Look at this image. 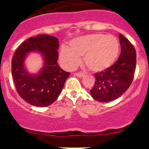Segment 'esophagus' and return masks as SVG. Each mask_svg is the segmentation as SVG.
I'll return each mask as SVG.
<instances>
[{
  "label": "esophagus",
  "instance_id": "1",
  "mask_svg": "<svg viewBox=\"0 0 149 149\" xmlns=\"http://www.w3.org/2000/svg\"><path fill=\"white\" fill-rule=\"evenodd\" d=\"M74 75L77 76V77H80V78H81V77H84V73H75V74H74Z\"/></svg>",
  "mask_w": 149,
  "mask_h": 149
}]
</instances>
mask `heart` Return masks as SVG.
Returning <instances> with one entry per match:
<instances>
[{"mask_svg":"<svg viewBox=\"0 0 149 149\" xmlns=\"http://www.w3.org/2000/svg\"><path fill=\"white\" fill-rule=\"evenodd\" d=\"M70 48L62 46L60 59L67 69H74L84 56V62L89 70L95 72L110 68L116 60L119 51V43L111 35L93 33L72 39Z\"/></svg>","mask_w":149,"mask_h":149,"instance_id":"obj_1","label":"heart"}]
</instances>
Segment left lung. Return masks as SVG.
Wrapping results in <instances>:
<instances>
[{
  "mask_svg": "<svg viewBox=\"0 0 149 149\" xmlns=\"http://www.w3.org/2000/svg\"><path fill=\"white\" fill-rule=\"evenodd\" d=\"M121 54L113 65L100 73L95 74V83L90 90L91 95L100 102H109L125 93L134 79L136 54L128 39L119 33Z\"/></svg>",
  "mask_w": 149,
  "mask_h": 149,
  "instance_id": "8db88e82",
  "label": "left lung"
}]
</instances>
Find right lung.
I'll return each mask as SVG.
<instances>
[{
    "label": "right lung",
    "mask_w": 149,
    "mask_h": 149,
    "mask_svg": "<svg viewBox=\"0 0 149 149\" xmlns=\"http://www.w3.org/2000/svg\"><path fill=\"white\" fill-rule=\"evenodd\" d=\"M58 39L40 34L24 41L17 48L12 60V75L21 98L36 107L54 103L60 95L70 73L57 63ZM37 52L43 59V66L37 74L27 72L24 62L30 53Z\"/></svg>",
    "instance_id": "1"
}]
</instances>
